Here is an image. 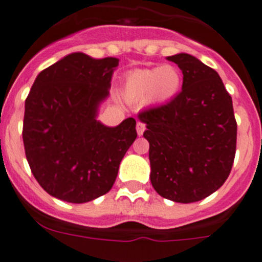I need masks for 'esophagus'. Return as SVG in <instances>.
I'll return each mask as SVG.
<instances>
[{
    "mask_svg": "<svg viewBox=\"0 0 262 262\" xmlns=\"http://www.w3.org/2000/svg\"><path fill=\"white\" fill-rule=\"evenodd\" d=\"M136 131H137V135H139V136H141V135L144 134V131H145V125H144V123H142V122H137Z\"/></svg>",
    "mask_w": 262,
    "mask_h": 262,
    "instance_id": "esophagus-1",
    "label": "esophagus"
}]
</instances>
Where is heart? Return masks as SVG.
<instances>
[{"instance_id":"heart-1","label":"heart","mask_w":262,"mask_h":262,"mask_svg":"<svg viewBox=\"0 0 262 262\" xmlns=\"http://www.w3.org/2000/svg\"><path fill=\"white\" fill-rule=\"evenodd\" d=\"M182 86V75L172 64L134 70L123 84V94L128 100H145L164 104L174 99Z\"/></svg>"}]
</instances>
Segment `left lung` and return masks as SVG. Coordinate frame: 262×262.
<instances>
[{
  "mask_svg": "<svg viewBox=\"0 0 262 262\" xmlns=\"http://www.w3.org/2000/svg\"><path fill=\"white\" fill-rule=\"evenodd\" d=\"M167 59L182 71V92L137 116L146 125L150 181L162 198L196 203L222 187L232 169L237 144L232 97L218 72L196 57L178 53Z\"/></svg>",
  "mask_w": 262,
  "mask_h": 262,
  "instance_id": "8db88e82",
  "label": "left lung"
}]
</instances>
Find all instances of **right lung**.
Returning a JSON list of instances; mask_svg holds the SVG:
<instances>
[{"instance_id":"1","label":"right lung","mask_w":262,"mask_h":262,"mask_svg":"<svg viewBox=\"0 0 262 262\" xmlns=\"http://www.w3.org/2000/svg\"><path fill=\"white\" fill-rule=\"evenodd\" d=\"M120 59L67 54L35 79L25 100L23 141L33 176L46 192L82 204L112 188L136 121L116 127L97 120Z\"/></svg>"}]
</instances>
